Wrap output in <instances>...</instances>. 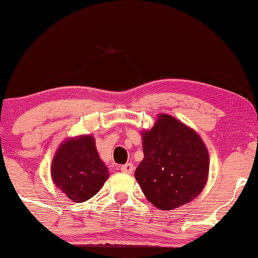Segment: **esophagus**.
I'll return each mask as SVG.
<instances>
[{
  "mask_svg": "<svg viewBox=\"0 0 258 258\" xmlns=\"http://www.w3.org/2000/svg\"><path fill=\"white\" fill-rule=\"evenodd\" d=\"M120 170L123 173H126V174H132L133 170H134V164H133V163L123 164V166L120 167Z\"/></svg>",
  "mask_w": 258,
  "mask_h": 258,
  "instance_id": "obj_1",
  "label": "esophagus"
}]
</instances>
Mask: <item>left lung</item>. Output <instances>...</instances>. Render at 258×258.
<instances>
[{
  "mask_svg": "<svg viewBox=\"0 0 258 258\" xmlns=\"http://www.w3.org/2000/svg\"><path fill=\"white\" fill-rule=\"evenodd\" d=\"M141 135L144 160L135 179L153 206L169 211L199 196L207 181L210 157L198 133L172 115L160 114Z\"/></svg>",
  "mask_w": 258,
  "mask_h": 258,
  "instance_id": "1",
  "label": "left lung"
}]
</instances>
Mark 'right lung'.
Wrapping results in <instances>:
<instances>
[{
    "mask_svg": "<svg viewBox=\"0 0 258 258\" xmlns=\"http://www.w3.org/2000/svg\"><path fill=\"white\" fill-rule=\"evenodd\" d=\"M54 185L74 202H84L100 191L108 179V168L98 156L95 139L80 135L59 145L51 164Z\"/></svg>",
    "mask_w": 258,
    "mask_h": 258,
    "instance_id": "1",
    "label": "right lung"
}]
</instances>
